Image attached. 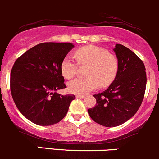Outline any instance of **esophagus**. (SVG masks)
Returning a JSON list of instances; mask_svg holds the SVG:
<instances>
[{
  "mask_svg": "<svg viewBox=\"0 0 159 159\" xmlns=\"http://www.w3.org/2000/svg\"><path fill=\"white\" fill-rule=\"evenodd\" d=\"M76 98H85V95H76Z\"/></svg>",
  "mask_w": 159,
  "mask_h": 159,
  "instance_id": "1",
  "label": "esophagus"
}]
</instances>
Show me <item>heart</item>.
<instances>
[{
	"instance_id": "1",
	"label": "heart",
	"mask_w": 159,
	"mask_h": 159,
	"mask_svg": "<svg viewBox=\"0 0 159 159\" xmlns=\"http://www.w3.org/2000/svg\"><path fill=\"white\" fill-rule=\"evenodd\" d=\"M77 62L67 55L61 64V72L66 79H72L80 66H89L84 79H75L68 83V89L76 95H83L95 89L98 86L106 87L114 81L118 72L117 57L107 49L95 45H87L75 52Z\"/></svg>"
}]
</instances>
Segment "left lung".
<instances>
[{
	"label": "left lung",
	"mask_w": 159,
	"mask_h": 159,
	"mask_svg": "<svg viewBox=\"0 0 159 159\" xmlns=\"http://www.w3.org/2000/svg\"><path fill=\"white\" fill-rule=\"evenodd\" d=\"M119 62L118 72L105 91L94 95L96 105L88 109L95 122L107 127L124 124L137 112L146 86L144 64L125 46L116 44L114 48Z\"/></svg>",
	"instance_id": "obj_1"
}]
</instances>
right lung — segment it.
Instances as JSON below:
<instances>
[{
  "label": "right lung",
  "mask_w": 159,
  "mask_h": 159,
  "mask_svg": "<svg viewBox=\"0 0 159 159\" xmlns=\"http://www.w3.org/2000/svg\"><path fill=\"white\" fill-rule=\"evenodd\" d=\"M74 47L69 42H45L16 59L11 73V91L21 114L34 124L49 126L66 116L73 95H60L66 88L61 64Z\"/></svg>",
  "instance_id": "add662e5"
}]
</instances>
